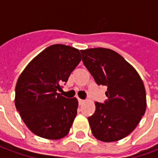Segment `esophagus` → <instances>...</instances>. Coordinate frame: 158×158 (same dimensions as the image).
<instances>
[{"instance_id": "obj_1", "label": "esophagus", "mask_w": 158, "mask_h": 158, "mask_svg": "<svg viewBox=\"0 0 158 158\" xmlns=\"http://www.w3.org/2000/svg\"><path fill=\"white\" fill-rule=\"evenodd\" d=\"M84 102H85V101H84V100H82V99H81V98H78V103H79V104H82V103H84Z\"/></svg>"}]
</instances>
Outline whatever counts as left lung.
I'll list each match as a JSON object with an SVG mask.
<instances>
[{
	"instance_id": "left-lung-1",
	"label": "left lung",
	"mask_w": 158,
	"mask_h": 158,
	"mask_svg": "<svg viewBox=\"0 0 158 158\" xmlns=\"http://www.w3.org/2000/svg\"><path fill=\"white\" fill-rule=\"evenodd\" d=\"M84 65L98 85L108 87V99L95 103L88 117L92 133L104 142L121 140L137 126L147 109L143 81L133 66L112 49L81 50Z\"/></svg>"
}]
</instances>
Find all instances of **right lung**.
Wrapping results in <instances>:
<instances>
[{"mask_svg":"<svg viewBox=\"0 0 158 158\" xmlns=\"http://www.w3.org/2000/svg\"><path fill=\"white\" fill-rule=\"evenodd\" d=\"M80 61L77 49L58 44L44 49L21 73L15 105L33 134L58 140L69 133L77 114V99L65 98L57 91Z\"/></svg>","mask_w":158,"mask_h":158,"instance_id":"right-lung-1","label":"right lung"}]
</instances>
